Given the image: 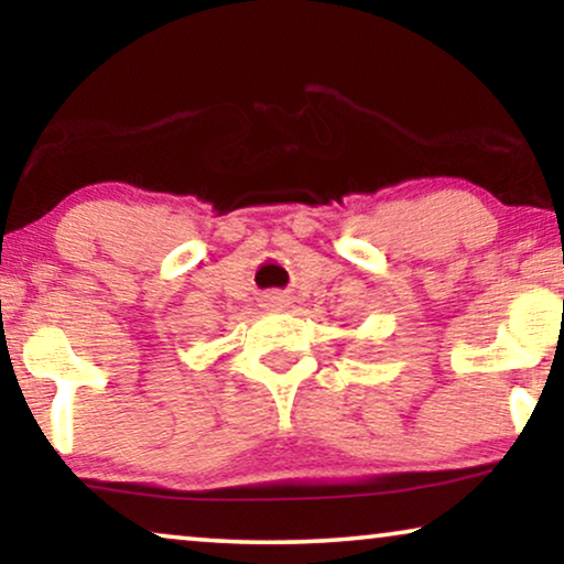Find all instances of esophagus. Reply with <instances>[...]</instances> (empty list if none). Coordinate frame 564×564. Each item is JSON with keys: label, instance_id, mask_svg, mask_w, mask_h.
<instances>
[{"label": "esophagus", "instance_id": "1", "mask_svg": "<svg viewBox=\"0 0 564 564\" xmlns=\"http://www.w3.org/2000/svg\"><path fill=\"white\" fill-rule=\"evenodd\" d=\"M267 305L269 307H284V305H288V297H284V295H269Z\"/></svg>", "mask_w": 564, "mask_h": 564}]
</instances>
